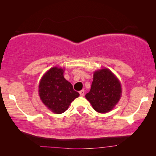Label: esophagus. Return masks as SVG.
Here are the masks:
<instances>
[{
    "label": "esophagus",
    "instance_id": "1",
    "mask_svg": "<svg viewBox=\"0 0 156 156\" xmlns=\"http://www.w3.org/2000/svg\"><path fill=\"white\" fill-rule=\"evenodd\" d=\"M80 94L81 97H84V90H81L80 91Z\"/></svg>",
    "mask_w": 156,
    "mask_h": 156
}]
</instances>
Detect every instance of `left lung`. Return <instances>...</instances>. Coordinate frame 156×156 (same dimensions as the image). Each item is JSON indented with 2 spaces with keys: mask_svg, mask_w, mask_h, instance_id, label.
I'll return each instance as SVG.
<instances>
[{
  "mask_svg": "<svg viewBox=\"0 0 156 156\" xmlns=\"http://www.w3.org/2000/svg\"><path fill=\"white\" fill-rule=\"evenodd\" d=\"M121 93V83L118 78L105 68L94 73L91 89L85 97L94 109L104 114L114 108L120 100Z\"/></svg>",
  "mask_w": 156,
  "mask_h": 156,
  "instance_id": "obj_1",
  "label": "left lung"
}]
</instances>
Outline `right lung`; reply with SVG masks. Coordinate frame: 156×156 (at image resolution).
Returning a JSON list of instances; mask_svg holds the SVG:
<instances>
[{"label":"right lung","instance_id":"1","mask_svg":"<svg viewBox=\"0 0 156 156\" xmlns=\"http://www.w3.org/2000/svg\"><path fill=\"white\" fill-rule=\"evenodd\" d=\"M64 70L60 67L51 68L42 76L39 84L40 99L55 114L65 112L72 101L80 96L64 77Z\"/></svg>","mask_w":156,"mask_h":156}]
</instances>
